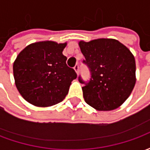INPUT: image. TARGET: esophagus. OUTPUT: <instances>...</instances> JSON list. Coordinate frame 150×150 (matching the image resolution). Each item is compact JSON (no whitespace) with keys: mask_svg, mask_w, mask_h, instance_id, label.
I'll use <instances>...</instances> for the list:
<instances>
[{"mask_svg":"<svg viewBox=\"0 0 150 150\" xmlns=\"http://www.w3.org/2000/svg\"><path fill=\"white\" fill-rule=\"evenodd\" d=\"M74 70H75V72H76L77 74H79V65H75V67H74Z\"/></svg>","mask_w":150,"mask_h":150,"instance_id":"esophagus-1","label":"esophagus"}]
</instances>
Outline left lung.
<instances>
[{
    "instance_id": "8db88e82",
    "label": "left lung",
    "mask_w": 150,
    "mask_h": 150,
    "mask_svg": "<svg viewBox=\"0 0 150 150\" xmlns=\"http://www.w3.org/2000/svg\"><path fill=\"white\" fill-rule=\"evenodd\" d=\"M91 72L90 80L82 88L85 102L99 111L119 108L129 98L136 83L134 56L125 45L112 38L79 42Z\"/></svg>"
}]
</instances>
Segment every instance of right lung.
Returning a JSON list of instances; mask_svg holds the SVG:
<instances>
[{"instance_id": "add662e5", "label": "right lung", "mask_w": 150, "mask_h": 150, "mask_svg": "<svg viewBox=\"0 0 150 150\" xmlns=\"http://www.w3.org/2000/svg\"><path fill=\"white\" fill-rule=\"evenodd\" d=\"M66 46L67 42H38L19 53L13 67L15 84L30 104L49 107L65 99L71 81L77 77L62 54Z\"/></svg>"}]
</instances>
